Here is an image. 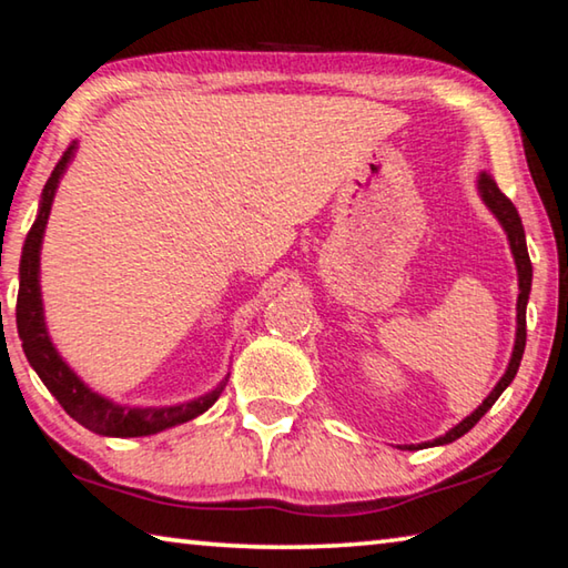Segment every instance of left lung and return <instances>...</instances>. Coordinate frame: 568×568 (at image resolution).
<instances>
[{
  "mask_svg": "<svg viewBox=\"0 0 568 568\" xmlns=\"http://www.w3.org/2000/svg\"><path fill=\"white\" fill-rule=\"evenodd\" d=\"M478 192H480V200H484L486 207L491 210L496 215L498 223L506 230V237H508V245H511V253H514V263H516V271H518V301H516V343H514V353H511V361H508V368L501 376V381L496 383L494 390L488 393V398L480 403V406L466 416L464 420L458 423L448 430L446 436H440L436 440H430V444H418V446H400L403 450H416L423 446H444V444H454L456 438H460L464 434H468L470 428L476 426V423L484 418V413L494 406L498 400V396L511 386V381L516 378V371L518 365H521L524 358V348H526V303H528V293H531V275H534V267L531 261H528V250H526V235H524V225H521V217H518V210L514 207L511 200H508L501 190H498L496 180L488 175V172H480L478 175Z\"/></svg>",
  "mask_w": 568,
  "mask_h": 568,
  "instance_id": "8db88e82",
  "label": "left lung"
}]
</instances>
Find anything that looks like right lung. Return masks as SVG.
<instances>
[{
	"mask_svg": "<svg viewBox=\"0 0 568 568\" xmlns=\"http://www.w3.org/2000/svg\"><path fill=\"white\" fill-rule=\"evenodd\" d=\"M77 142L64 150V155L57 162L50 180L42 190L40 200V213L30 233H27L24 247H22V261H19V295H17V331L22 338V348L27 361H30L37 376L42 378L47 390L60 400V406L70 413V416L82 423L84 428H90L92 434L100 436H114V438H138V436H152L160 430L180 426L197 418L200 413H205L213 403L220 398V393L225 388V381H220L215 390L205 393L195 400L178 403V406L165 408H132L120 406L110 398L100 396L92 388L77 378V373L62 361V355L50 341L44 325V307H42V293H40V250L47 220H50V210L54 203V192L60 180L64 175L67 165L74 158Z\"/></svg>",
	"mask_w": 568,
	"mask_h": 568,
	"instance_id": "add662e5",
	"label": "right lung"
}]
</instances>
